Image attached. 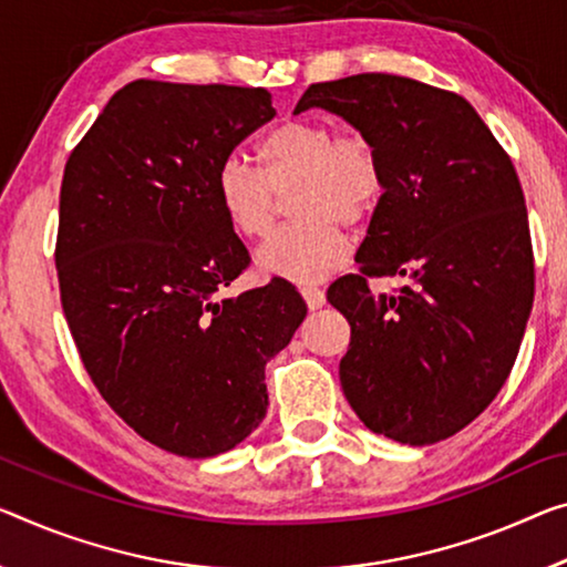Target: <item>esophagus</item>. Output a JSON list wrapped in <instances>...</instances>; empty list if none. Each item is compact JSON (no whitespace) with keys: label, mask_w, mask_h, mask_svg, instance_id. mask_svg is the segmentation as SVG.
Instances as JSON below:
<instances>
[{"label":"esophagus","mask_w":567,"mask_h":567,"mask_svg":"<svg viewBox=\"0 0 567 567\" xmlns=\"http://www.w3.org/2000/svg\"><path fill=\"white\" fill-rule=\"evenodd\" d=\"M299 291L303 296V301H307L309 309H321L324 307V291L319 289V286H299Z\"/></svg>","instance_id":"1"}]
</instances>
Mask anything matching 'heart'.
<instances>
[{
  "mask_svg": "<svg viewBox=\"0 0 567 567\" xmlns=\"http://www.w3.org/2000/svg\"><path fill=\"white\" fill-rule=\"evenodd\" d=\"M258 169L228 156L215 177V195L230 230L264 238L274 228L278 195H291L299 223L274 233L258 250L264 271L311 284L350 256L342 223L362 225L385 193V167L372 138L337 134L321 118H289L258 142Z\"/></svg>",
  "mask_w": 567,
  "mask_h": 567,
  "instance_id": "b5f03b06",
  "label": "heart"
}]
</instances>
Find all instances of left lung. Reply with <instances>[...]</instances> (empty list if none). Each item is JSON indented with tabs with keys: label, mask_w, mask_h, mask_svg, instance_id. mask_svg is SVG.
Here are the masks:
<instances>
[{
	"label": "left lung",
	"mask_w": 567,
	"mask_h": 567,
	"mask_svg": "<svg viewBox=\"0 0 567 567\" xmlns=\"http://www.w3.org/2000/svg\"><path fill=\"white\" fill-rule=\"evenodd\" d=\"M332 111L382 156L385 193L327 301L350 321L344 398L372 433L429 446L486 411L535 299L527 207L509 154L458 93L388 73L311 83L293 113ZM401 277L374 295L372 277Z\"/></svg>",
	"instance_id": "1"
}]
</instances>
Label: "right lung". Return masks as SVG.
<instances>
[{
    "label": "right lung",
    "instance_id": "add662e5",
    "mask_svg": "<svg viewBox=\"0 0 567 567\" xmlns=\"http://www.w3.org/2000/svg\"><path fill=\"white\" fill-rule=\"evenodd\" d=\"M274 116L266 89L134 81L68 156L55 243L68 327L113 413L169 454L248 439L268 408L266 362L307 317L278 276L217 299L250 266L217 169Z\"/></svg>",
    "mask_w": 567,
    "mask_h": 567
}]
</instances>
